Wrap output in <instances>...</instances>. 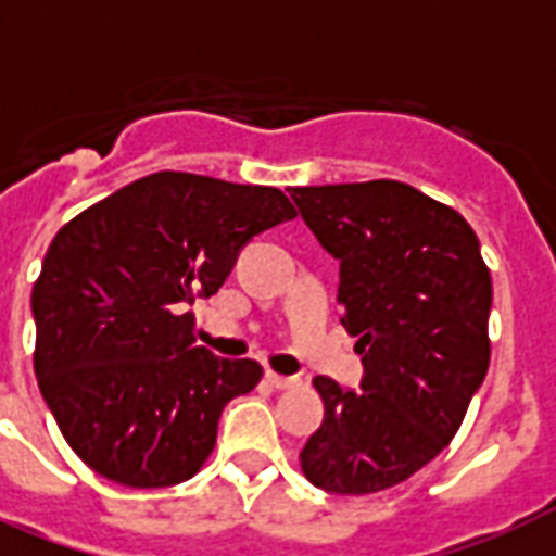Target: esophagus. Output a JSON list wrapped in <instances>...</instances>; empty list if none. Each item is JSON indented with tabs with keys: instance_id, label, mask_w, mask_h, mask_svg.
Segmentation results:
<instances>
[{
	"instance_id": "34e87169",
	"label": "esophagus",
	"mask_w": 556,
	"mask_h": 556,
	"mask_svg": "<svg viewBox=\"0 0 556 556\" xmlns=\"http://www.w3.org/2000/svg\"><path fill=\"white\" fill-rule=\"evenodd\" d=\"M265 378H268L270 387H277V389L300 387V378H288V375H277V371H265Z\"/></svg>"
}]
</instances>
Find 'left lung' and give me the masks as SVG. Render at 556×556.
<instances>
[{
    "label": "left lung",
    "mask_w": 556,
    "mask_h": 556,
    "mask_svg": "<svg viewBox=\"0 0 556 556\" xmlns=\"http://www.w3.org/2000/svg\"><path fill=\"white\" fill-rule=\"evenodd\" d=\"M288 192L340 262V323L364 355L361 389L314 378L326 415L300 465L329 493L387 491L447 447L482 387L491 270L473 227L404 181Z\"/></svg>",
    "instance_id": "obj_1"
}]
</instances>
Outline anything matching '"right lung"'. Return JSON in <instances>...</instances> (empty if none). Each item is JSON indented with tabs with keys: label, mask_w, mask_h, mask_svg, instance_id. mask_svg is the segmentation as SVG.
I'll return each mask as SVG.
<instances>
[{
	"label": "right lung",
	"mask_w": 556,
	"mask_h": 556,
	"mask_svg": "<svg viewBox=\"0 0 556 556\" xmlns=\"http://www.w3.org/2000/svg\"><path fill=\"white\" fill-rule=\"evenodd\" d=\"M294 216L277 187L167 169L60 227L30 291L34 371L94 473L126 488L199 473L222 409L262 366L195 346L190 305L216 294L253 236Z\"/></svg>",
	"instance_id": "obj_1"
}]
</instances>
